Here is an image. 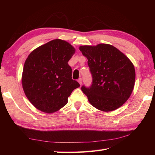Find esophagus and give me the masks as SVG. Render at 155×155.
Returning <instances> with one entry per match:
<instances>
[{"label": "esophagus", "mask_w": 155, "mask_h": 155, "mask_svg": "<svg viewBox=\"0 0 155 155\" xmlns=\"http://www.w3.org/2000/svg\"><path fill=\"white\" fill-rule=\"evenodd\" d=\"M78 83H79V84L81 85V84H82V83H83V81H82V78H78Z\"/></svg>", "instance_id": "34e87169"}]
</instances>
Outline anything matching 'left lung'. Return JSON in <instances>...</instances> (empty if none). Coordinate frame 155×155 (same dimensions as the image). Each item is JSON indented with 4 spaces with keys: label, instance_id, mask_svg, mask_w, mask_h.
I'll use <instances>...</instances> for the list:
<instances>
[{
    "label": "left lung",
    "instance_id": "obj_1",
    "mask_svg": "<svg viewBox=\"0 0 155 155\" xmlns=\"http://www.w3.org/2000/svg\"><path fill=\"white\" fill-rule=\"evenodd\" d=\"M79 49L88 59L92 75L91 86L81 87L90 103L105 112L121 107L134 88L135 70L132 62L110 45L81 46Z\"/></svg>",
    "mask_w": 155,
    "mask_h": 155
}]
</instances>
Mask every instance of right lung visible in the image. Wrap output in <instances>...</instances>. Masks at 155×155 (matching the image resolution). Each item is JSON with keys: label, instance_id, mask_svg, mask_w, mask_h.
Segmentation results:
<instances>
[{"label": "right lung", "instance_id": "1", "mask_svg": "<svg viewBox=\"0 0 155 155\" xmlns=\"http://www.w3.org/2000/svg\"><path fill=\"white\" fill-rule=\"evenodd\" d=\"M75 49L64 41L55 39L28 55L22 72L23 90L29 101L42 112L52 113L68 103V97L80 87L72 78L68 62Z\"/></svg>", "mask_w": 155, "mask_h": 155}]
</instances>
